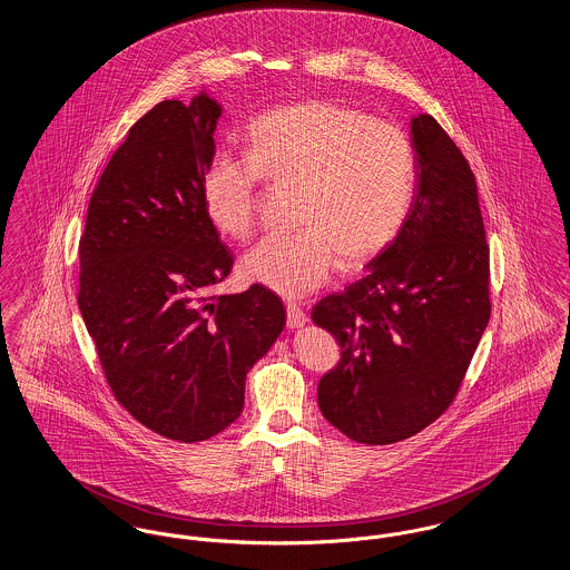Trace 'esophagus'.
<instances>
[{
  "instance_id": "esophagus-1",
  "label": "esophagus",
  "mask_w": 570,
  "mask_h": 570,
  "mask_svg": "<svg viewBox=\"0 0 570 570\" xmlns=\"http://www.w3.org/2000/svg\"><path fill=\"white\" fill-rule=\"evenodd\" d=\"M286 323H288L291 328H298V326L307 323V316L301 309V305H297V303H286Z\"/></svg>"
}]
</instances>
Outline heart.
<instances>
[{
  "mask_svg": "<svg viewBox=\"0 0 570 570\" xmlns=\"http://www.w3.org/2000/svg\"><path fill=\"white\" fill-rule=\"evenodd\" d=\"M244 158L216 156L203 175L209 222L230 239L256 228L261 179L295 188V235L267 237L242 261L245 279L298 298L333 269L376 261L406 224L414 156L393 124L331 98H305L261 112L245 130Z\"/></svg>",
  "mask_w": 570,
  "mask_h": 570,
  "instance_id": "b5f03b06",
  "label": "heart"
}]
</instances>
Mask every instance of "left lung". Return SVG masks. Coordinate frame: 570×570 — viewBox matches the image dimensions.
<instances>
[{"label": "left lung", "instance_id": "left-lung-1", "mask_svg": "<svg viewBox=\"0 0 570 570\" xmlns=\"http://www.w3.org/2000/svg\"><path fill=\"white\" fill-rule=\"evenodd\" d=\"M414 196L395 242L312 321L340 344L318 382L326 421L393 444L446 412L489 323V245L476 179L432 115L412 119Z\"/></svg>", "mask_w": 570, "mask_h": 570}]
</instances>
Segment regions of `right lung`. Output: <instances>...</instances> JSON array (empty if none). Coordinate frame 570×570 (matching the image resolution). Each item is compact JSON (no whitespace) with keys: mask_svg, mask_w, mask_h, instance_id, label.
I'll list each match as a JSON object with an SVG mask.
<instances>
[{"mask_svg":"<svg viewBox=\"0 0 570 570\" xmlns=\"http://www.w3.org/2000/svg\"><path fill=\"white\" fill-rule=\"evenodd\" d=\"M219 112L205 94L145 112L91 194L79 244V307L115 400L179 442L242 414L245 376L286 323L261 284L212 293L235 263L203 205Z\"/></svg>","mask_w":570,"mask_h":570,"instance_id":"right-lung-1","label":"right lung"}]
</instances>
